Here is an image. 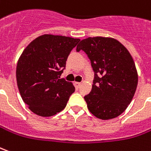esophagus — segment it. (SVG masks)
<instances>
[{
    "label": "esophagus",
    "instance_id": "obj_1",
    "mask_svg": "<svg viewBox=\"0 0 151 151\" xmlns=\"http://www.w3.org/2000/svg\"><path fill=\"white\" fill-rule=\"evenodd\" d=\"M74 86H75L76 88H79V87H80V86H81V83L75 82V83H74Z\"/></svg>",
    "mask_w": 151,
    "mask_h": 151
}]
</instances>
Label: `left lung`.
I'll return each mask as SVG.
<instances>
[{"label": "left lung", "mask_w": 151, "mask_h": 151, "mask_svg": "<svg viewBox=\"0 0 151 151\" xmlns=\"http://www.w3.org/2000/svg\"><path fill=\"white\" fill-rule=\"evenodd\" d=\"M83 50L94 71L92 89L84 96L87 108L101 119H111L127 109L134 96L138 77L128 50L114 38L88 37L77 51Z\"/></svg>", "instance_id": "1"}]
</instances>
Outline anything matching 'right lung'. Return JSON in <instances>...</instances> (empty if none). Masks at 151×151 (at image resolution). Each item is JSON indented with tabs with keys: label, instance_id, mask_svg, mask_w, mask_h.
Returning <instances> with one entry per match:
<instances>
[{
	"label": "right lung",
	"instance_id": "right-lung-1",
	"mask_svg": "<svg viewBox=\"0 0 151 151\" xmlns=\"http://www.w3.org/2000/svg\"><path fill=\"white\" fill-rule=\"evenodd\" d=\"M79 41L45 34L33 40L23 51L17 64V85L23 101L34 114L50 117L65 108L75 87L60 78Z\"/></svg>",
	"mask_w": 151,
	"mask_h": 151
}]
</instances>
